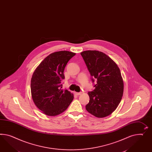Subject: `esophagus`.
<instances>
[{
    "label": "esophagus",
    "instance_id": "esophagus-1",
    "mask_svg": "<svg viewBox=\"0 0 152 152\" xmlns=\"http://www.w3.org/2000/svg\"><path fill=\"white\" fill-rule=\"evenodd\" d=\"M75 94L76 95H80V94H81V92H75Z\"/></svg>",
    "mask_w": 152,
    "mask_h": 152
}]
</instances>
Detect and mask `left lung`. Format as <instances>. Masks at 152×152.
Listing matches in <instances>:
<instances>
[{"label": "left lung", "mask_w": 152, "mask_h": 152, "mask_svg": "<svg viewBox=\"0 0 152 152\" xmlns=\"http://www.w3.org/2000/svg\"><path fill=\"white\" fill-rule=\"evenodd\" d=\"M92 76L96 81L93 91L88 94L90 101L86 109L91 115L103 118L111 115L123 96V78L117 65L102 52L84 51L81 53Z\"/></svg>", "instance_id": "1"}]
</instances>
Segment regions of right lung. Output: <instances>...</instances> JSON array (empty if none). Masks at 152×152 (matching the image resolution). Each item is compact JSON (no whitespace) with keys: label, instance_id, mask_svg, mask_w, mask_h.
Masks as SVG:
<instances>
[{"label":"right lung","instance_id":"obj_1","mask_svg":"<svg viewBox=\"0 0 152 152\" xmlns=\"http://www.w3.org/2000/svg\"><path fill=\"white\" fill-rule=\"evenodd\" d=\"M76 53L60 51L50 54L38 66L31 80L33 101L42 113L49 116L65 111L74 99V95L63 90L61 81L65 78V67Z\"/></svg>","mask_w":152,"mask_h":152}]
</instances>
